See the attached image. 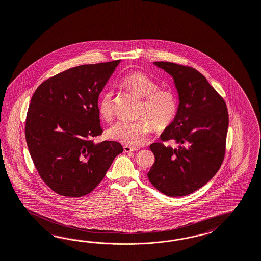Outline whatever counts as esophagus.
Returning <instances> with one entry per match:
<instances>
[{
    "label": "esophagus",
    "instance_id": "esophagus-1",
    "mask_svg": "<svg viewBox=\"0 0 261 261\" xmlns=\"http://www.w3.org/2000/svg\"><path fill=\"white\" fill-rule=\"evenodd\" d=\"M139 149H140L139 147H132V146H129V145L123 146V150L125 152H134V151L139 150Z\"/></svg>",
    "mask_w": 261,
    "mask_h": 261
}]
</instances>
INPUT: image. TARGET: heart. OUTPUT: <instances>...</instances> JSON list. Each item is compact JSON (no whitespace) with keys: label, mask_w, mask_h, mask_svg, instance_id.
I'll return each mask as SVG.
<instances>
[{"label":"heart","mask_w":261,"mask_h":261,"mask_svg":"<svg viewBox=\"0 0 261 261\" xmlns=\"http://www.w3.org/2000/svg\"><path fill=\"white\" fill-rule=\"evenodd\" d=\"M121 85L142 97L139 115L145 118L135 121H119L108 130V136L114 141L139 146L145 142L154 127L163 130L172 122L178 107L177 96L170 89L159 88L154 79L142 71L127 74L121 80ZM98 112L104 120L113 119V92L103 94L98 103Z\"/></svg>","instance_id":"b5f03b06"}]
</instances>
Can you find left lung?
Listing matches in <instances>:
<instances>
[{
  "label": "left lung",
  "mask_w": 261,
  "mask_h": 261,
  "mask_svg": "<svg viewBox=\"0 0 261 261\" xmlns=\"http://www.w3.org/2000/svg\"><path fill=\"white\" fill-rule=\"evenodd\" d=\"M173 77L179 105L173 121L161 135L177 147L154 142L155 156L147 177L170 197L189 195L208 182L219 170L225 156L229 115L226 103L205 76L190 67L154 62Z\"/></svg>",
  "instance_id": "left-lung-1"
}]
</instances>
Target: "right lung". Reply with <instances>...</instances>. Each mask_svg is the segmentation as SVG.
<instances>
[{"label": "right lung", "mask_w": 261, "mask_h": 261, "mask_svg": "<svg viewBox=\"0 0 261 261\" xmlns=\"http://www.w3.org/2000/svg\"><path fill=\"white\" fill-rule=\"evenodd\" d=\"M119 62L71 68L44 81L32 95L27 144L40 177L60 195L93 191L123 151L118 142L92 140L102 133L98 96Z\"/></svg>", "instance_id": "obj_1"}]
</instances>
